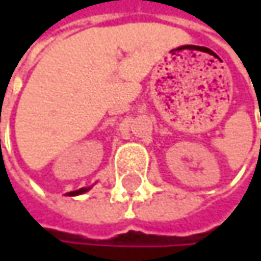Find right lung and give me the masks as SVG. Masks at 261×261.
<instances>
[{"instance_id":"add662e5","label":"right lung","mask_w":261,"mask_h":261,"mask_svg":"<svg viewBox=\"0 0 261 261\" xmlns=\"http://www.w3.org/2000/svg\"><path fill=\"white\" fill-rule=\"evenodd\" d=\"M89 189H86V187H83V189H79V190H74V192H69L68 195H80V193H84V192H87Z\"/></svg>"}]
</instances>
